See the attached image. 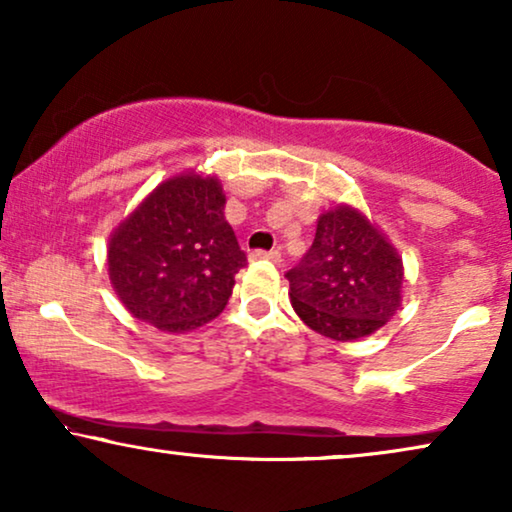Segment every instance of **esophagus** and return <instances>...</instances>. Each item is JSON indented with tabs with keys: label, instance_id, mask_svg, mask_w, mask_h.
Returning a JSON list of instances; mask_svg holds the SVG:
<instances>
[{
	"label": "esophagus",
	"instance_id": "1",
	"mask_svg": "<svg viewBox=\"0 0 512 512\" xmlns=\"http://www.w3.org/2000/svg\"><path fill=\"white\" fill-rule=\"evenodd\" d=\"M248 257H250L252 262H260V260H269V262H281V252H278V250H252Z\"/></svg>",
	"mask_w": 512,
	"mask_h": 512
}]
</instances>
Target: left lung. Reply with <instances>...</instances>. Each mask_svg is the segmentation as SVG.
I'll return each mask as SVG.
<instances>
[{
    "mask_svg": "<svg viewBox=\"0 0 512 512\" xmlns=\"http://www.w3.org/2000/svg\"><path fill=\"white\" fill-rule=\"evenodd\" d=\"M403 276L398 250L351 206L318 217L311 248L285 274L297 316L337 342L384 327L403 302Z\"/></svg>",
    "mask_w": 512,
    "mask_h": 512,
    "instance_id": "left-lung-1",
    "label": "left lung"
}]
</instances>
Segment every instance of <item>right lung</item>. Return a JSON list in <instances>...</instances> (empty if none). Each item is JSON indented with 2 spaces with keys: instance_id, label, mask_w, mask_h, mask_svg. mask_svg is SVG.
I'll use <instances>...</instances> for the list:
<instances>
[{
  "instance_id": "right-lung-1",
  "label": "right lung",
  "mask_w": 512,
  "mask_h": 512,
  "mask_svg": "<svg viewBox=\"0 0 512 512\" xmlns=\"http://www.w3.org/2000/svg\"><path fill=\"white\" fill-rule=\"evenodd\" d=\"M224 203L217 177L182 173L114 229L109 281L135 318L163 332H189L220 316L248 262Z\"/></svg>"
}]
</instances>
